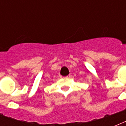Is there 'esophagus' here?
<instances>
[{
	"instance_id": "1",
	"label": "esophagus",
	"mask_w": 126,
	"mask_h": 126,
	"mask_svg": "<svg viewBox=\"0 0 126 126\" xmlns=\"http://www.w3.org/2000/svg\"><path fill=\"white\" fill-rule=\"evenodd\" d=\"M70 77H71V75H68V76H67V77H65V79H69Z\"/></svg>"
}]
</instances>
